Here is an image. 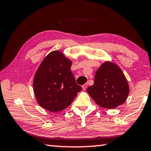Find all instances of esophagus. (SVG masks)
<instances>
[{
  "mask_svg": "<svg viewBox=\"0 0 151 151\" xmlns=\"http://www.w3.org/2000/svg\"><path fill=\"white\" fill-rule=\"evenodd\" d=\"M87 86H88L87 83H85V84H83V85L82 86V89H83V90H86V89L87 88Z\"/></svg>",
  "mask_w": 151,
  "mask_h": 151,
  "instance_id": "1",
  "label": "esophagus"
}]
</instances>
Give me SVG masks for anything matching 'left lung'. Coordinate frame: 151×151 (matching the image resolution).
Wrapping results in <instances>:
<instances>
[{
  "mask_svg": "<svg viewBox=\"0 0 151 151\" xmlns=\"http://www.w3.org/2000/svg\"><path fill=\"white\" fill-rule=\"evenodd\" d=\"M86 90L99 106L112 109L126 101L129 88L119 67L111 61H106L96 71L94 84Z\"/></svg>",
  "mask_w": 151,
  "mask_h": 151,
  "instance_id": "8db88e82",
  "label": "left lung"
}]
</instances>
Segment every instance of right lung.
Masks as SVG:
<instances>
[{
    "label": "right lung",
    "mask_w": 151,
    "mask_h": 151,
    "mask_svg": "<svg viewBox=\"0 0 151 151\" xmlns=\"http://www.w3.org/2000/svg\"><path fill=\"white\" fill-rule=\"evenodd\" d=\"M71 66V60L59 50L50 52L41 63L33 87L37 102L43 109L52 113L63 110L82 90L76 83Z\"/></svg>",
    "instance_id": "obj_1"
}]
</instances>
